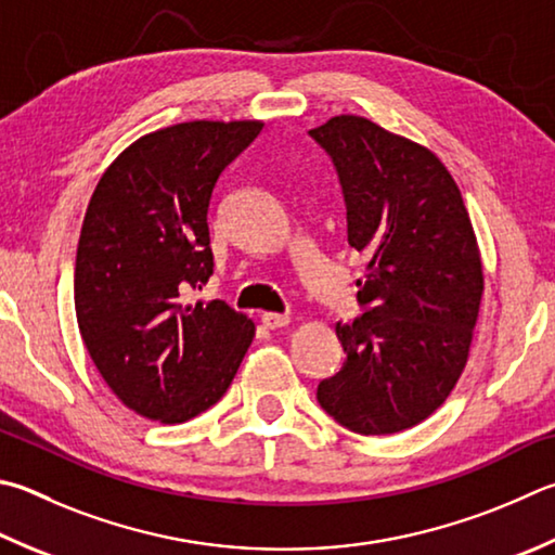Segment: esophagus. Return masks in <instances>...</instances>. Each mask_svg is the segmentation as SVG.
<instances>
[{
    "mask_svg": "<svg viewBox=\"0 0 555 555\" xmlns=\"http://www.w3.org/2000/svg\"><path fill=\"white\" fill-rule=\"evenodd\" d=\"M261 325L267 330H276V327H286L288 325V315H281V312H261Z\"/></svg>",
    "mask_w": 555,
    "mask_h": 555,
    "instance_id": "34e87169",
    "label": "esophagus"
}]
</instances>
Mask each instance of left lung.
Returning a JSON list of instances; mask_svg holds the SVG:
<instances>
[{
    "label": "left lung",
    "mask_w": 555,
    "mask_h": 555,
    "mask_svg": "<svg viewBox=\"0 0 555 555\" xmlns=\"http://www.w3.org/2000/svg\"><path fill=\"white\" fill-rule=\"evenodd\" d=\"M308 135L325 150L347 208V243L369 264L361 315L337 322L345 364L318 402L357 435H396L427 420L466 366L482 296L468 210L435 153L361 116Z\"/></svg>",
    "instance_id": "obj_1"
}]
</instances>
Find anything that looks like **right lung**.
Segmentation results:
<instances>
[{"instance_id":"1","label":"right lung","mask_w":555,"mask_h":555,"mask_svg":"<svg viewBox=\"0 0 555 555\" xmlns=\"http://www.w3.org/2000/svg\"><path fill=\"white\" fill-rule=\"evenodd\" d=\"M259 120H191L120 153L89 201L75 264L85 347L116 398L179 425L223 398L255 325L223 300L189 304L214 274L208 206Z\"/></svg>"}]
</instances>
